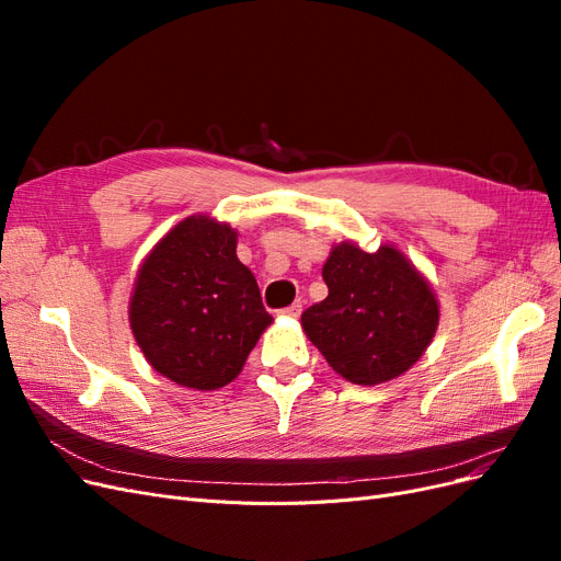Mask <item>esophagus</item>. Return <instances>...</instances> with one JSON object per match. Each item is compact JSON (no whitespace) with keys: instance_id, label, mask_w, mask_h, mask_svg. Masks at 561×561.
I'll return each mask as SVG.
<instances>
[{"instance_id":"1","label":"esophagus","mask_w":561,"mask_h":561,"mask_svg":"<svg viewBox=\"0 0 561 561\" xmlns=\"http://www.w3.org/2000/svg\"><path fill=\"white\" fill-rule=\"evenodd\" d=\"M280 313H283V316H293V318H297V316L301 313V301H295V304H293V307H287V309H283Z\"/></svg>"}]
</instances>
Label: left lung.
<instances>
[{"label": "left lung", "instance_id": "left-lung-1", "mask_svg": "<svg viewBox=\"0 0 561 561\" xmlns=\"http://www.w3.org/2000/svg\"><path fill=\"white\" fill-rule=\"evenodd\" d=\"M322 278L330 295L301 313V328L336 375L375 386L400 377L428 348L437 299L396 248L336 245Z\"/></svg>", "mask_w": 561, "mask_h": 561}]
</instances>
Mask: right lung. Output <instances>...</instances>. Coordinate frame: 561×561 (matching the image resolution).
<instances>
[{"instance_id":"right-lung-1","label":"right lung","mask_w":561,"mask_h":561,"mask_svg":"<svg viewBox=\"0 0 561 561\" xmlns=\"http://www.w3.org/2000/svg\"><path fill=\"white\" fill-rule=\"evenodd\" d=\"M236 231L186 217L145 260L130 299V328L145 358L171 381L215 390L239 377L271 325Z\"/></svg>"}]
</instances>
